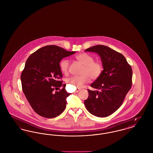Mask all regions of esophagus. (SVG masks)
<instances>
[{"label": "esophagus", "instance_id": "obj_1", "mask_svg": "<svg viewBox=\"0 0 153 153\" xmlns=\"http://www.w3.org/2000/svg\"><path fill=\"white\" fill-rule=\"evenodd\" d=\"M80 90H81V89H80V88H78V89H77V90H76V91H75V92H79V91H80Z\"/></svg>", "mask_w": 153, "mask_h": 153}]
</instances>
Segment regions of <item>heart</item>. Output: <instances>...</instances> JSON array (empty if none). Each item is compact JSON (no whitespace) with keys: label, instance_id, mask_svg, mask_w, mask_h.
Listing matches in <instances>:
<instances>
[{"label":"heart","instance_id":"obj_1","mask_svg":"<svg viewBox=\"0 0 153 153\" xmlns=\"http://www.w3.org/2000/svg\"><path fill=\"white\" fill-rule=\"evenodd\" d=\"M76 60L83 65L81 71L82 75L79 76H73L67 79L68 85L77 88H81L90 80H96L99 78L103 72V66L99 62L94 61L93 56L86 53H81L76 56ZM60 69L63 74H66L69 72V61L64 59L60 62Z\"/></svg>","mask_w":153,"mask_h":153}]
</instances>
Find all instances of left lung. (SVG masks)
<instances>
[{"label": "left lung", "mask_w": 153, "mask_h": 153, "mask_svg": "<svg viewBox=\"0 0 153 153\" xmlns=\"http://www.w3.org/2000/svg\"><path fill=\"white\" fill-rule=\"evenodd\" d=\"M85 51L98 54L103 70L99 78L91 84V87L100 91L88 90L89 96L84 100V105L92 115L108 117L121 106L131 88L132 68L124 55L108 46L95 45Z\"/></svg>", "instance_id": "1"}]
</instances>
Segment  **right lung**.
Listing matches in <instances>:
<instances>
[{
	"label": "right lung",
	"mask_w": 153,
	"mask_h": 153,
	"mask_svg": "<svg viewBox=\"0 0 153 153\" xmlns=\"http://www.w3.org/2000/svg\"><path fill=\"white\" fill-rule=\"evenodd\" d=\"M75 53L59 46L47 45L27 58L21 76L22 91L39 115L54 118L64 111L69 94L65 90V84L58 80L62 77L59 63L63 58ZM61 86L63 88L59 91L54 92Z\"/></svg>",
	"instance_id": "1"
}]
</instances>
